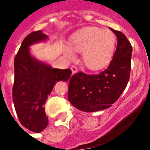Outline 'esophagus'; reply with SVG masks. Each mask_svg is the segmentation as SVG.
Listing matches in <instances>:
<instances>
[{"label": "esophagus", "instance_id": "obj_1", "mask_svg": "<svg viewBox=\"0 0 150 150\" xmlns=\"http://www.w3.org/2000/svg\"><path fill=\"white\" fill-rule=\"evenodd\" d=\"M71 70L72 74H73V75L75 74V73H77V71H78V69H77V67H76L75 66H72V67H71Z\"/></svg>", "mask_w": 150, "mask_h": 150}]
</instances>
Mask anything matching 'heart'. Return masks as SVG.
Instances as JSON below:
<instances>
[{"label":"heart","mask_w":150,"mask_h":150,"mask_svg":"<svg viewBox=\"0 0 150 150\" xmlns=\"http://www.w3.org/2000/svg\"><path fill=\"white\" fill-rule=\"evenodd\" d=\"M116 36L112 31L99 27H86L76 32L70 39V45L63 47L67 59L73 60L75 52L82 53L83 65L90 71L106 68L112 60L116 50Z\"/></svg>","instance_id":"obj_1"}]
</instances>
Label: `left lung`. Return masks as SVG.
<instances>
[{
	"instance_id": "left-lung-1",
	"label": "left lung",
	"mask_w": 150,
	"mask_h": 150,
	"mask_svg": "<svg viewBox=\"0 0 150 150\" xmlns=\"http://www.w3.org/2000/svg\"><path fill=\"white\" fill-rule=\"evenodd\" d=\"M117 38L112 60L104 71L95 75L79 72L69 82L68 100L79 110L93 112L112 106L128 84L132 48L125 35L111 29Z\"/></svg>"
}]
</instances>
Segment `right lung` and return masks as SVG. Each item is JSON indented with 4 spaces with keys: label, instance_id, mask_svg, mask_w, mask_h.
<instances>
[{
    "label": "right lung",
    "instance_id": "add662e5",
    "mask_svg": "<svg viewBox=\"0 0 150 150\" xmlns=\"http://www.w3.org/2000/svg\"><path fill=\"white\" fill-rule=\"evenodd\" d=\"M48 36L42 31L25 37L14 59L13 101L20 122L34 132H41L48 125L44 104L57 82L70 79V69L53 68L50 64L31 54L30 47L46 42Z\"/></svg>",
    "mask_w": 150,
    "mask_h": 150
}]
</instances>
